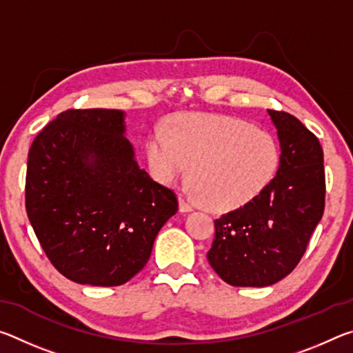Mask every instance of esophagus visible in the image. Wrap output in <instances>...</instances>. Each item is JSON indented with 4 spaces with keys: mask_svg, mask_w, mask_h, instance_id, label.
Returning <instances> with one entry per match:
<instances>
[{
    "mask_svg": "<svg viewBox=\"0 0 353 353\" xmlns=\"http://www.w3.org/2000/svg\"><path fill=\"white\" fill-rule=\"evenodd\" d=\"M179 207H181V212H193V208H194V205L191 204V202L185 198V196H181V198H179Z\"/></svg>",
    "mask_w": 353,
    "mask_h": 353,
    "instance_id": "obj_1",
    "label": "esophagus"
}]
</instances>
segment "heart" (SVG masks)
Instances as JSON below:
<instances>
[{"label":"heart","mask_w":353,"mask_h":353,"mask_svg":"<svg viewBox=\"0 0 353 353\" xmlns=\"http://www.w3.org/2000/svg\"><path fill=\"white\" fill-rule=\"evenodd\" d=\"M151 174L170 185L187 174L213 210H236L270 187L280 165L277 140L243 119L179 113L168 132L155 128L146 141Z\"/></svg>","instance_id":"heart-1"}]
</instances>
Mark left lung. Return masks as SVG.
Wrapping results in <instances>:
<instances>
[{"instance_id": "left-lung-1", "label": "left lung", "mask_w": 353, "mask_h": 353, "mask_svg": "<svg viewBox=\"0 0 353 353\" xmlns=\"http://www.w3.org/2000/svg\"><path fill=\"white\" fill-rule=\"evenodd\" d=\"M280 141L274 181L241 208L214 219L207 259L232 286H270L305 254L325 207L324 152L313 132L286 112L268 110Z\"/></svg>"}]
</instances>
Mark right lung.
<instances>
[{
	"instance_id": "add662e5",
	"label": "right lung",
	"mask_w": 353,
	"mask_h": 353,
	"mask_svg": "<svg viewBox=\"0 0 353 353\" xmlns=\"http://www.w3.org/2000/svg\"><path fill=\"white\" fill-rule=\"evenodd\" d=\"M26 213L56 270L73 282L118 286L140 272L177 196L149 177L124 137V113L70 109L28 154Z\"/></svg>"
}]
</instances>
